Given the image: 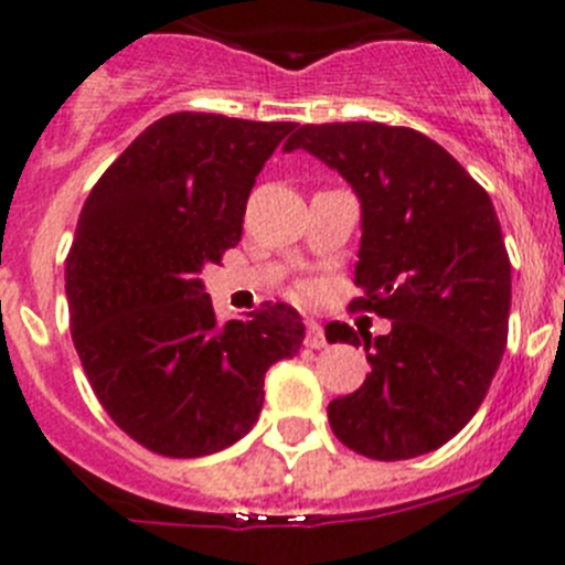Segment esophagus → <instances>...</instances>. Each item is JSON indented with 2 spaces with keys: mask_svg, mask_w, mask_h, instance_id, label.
<instances>
[{
  "mask_svg": "<svg viewBox=\"0 0 565 565\" xmlns=\"http://www.w3.org/2000/svg\"><path fill=\"white\" fill-rule=\"evenodd\" d=\"M305 344H308L310 350H322V347H328V339H324L322 324L308 322V335H305Z\"/></svg>",
  "mask_w": 565,
  "mask_h": 565,
  "instance_id": "obj_1",
  "label": "esophagus"
}]
</instances>
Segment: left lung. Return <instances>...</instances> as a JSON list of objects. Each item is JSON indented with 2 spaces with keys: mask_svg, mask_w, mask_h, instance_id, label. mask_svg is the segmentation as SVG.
Here are the masks:
<instances>
[{
  "mask_svg": "<svg viewBox=\"0 0 565 565\" xmlns=\"http://www.w3.org/2000/svg\"><path fill=\"white\" fill-rule=\"evenodd\" d=\"M308 151L361 201L355 310L392 319L364 344L372 372L328 406L335 437L381 462L437 451L482 406L507 347L510 257L493 201L443 145L384 122L302 126L282 151ZM361 332V330H359Z\"/></svg>",
  "mask_w": 565,
  "mask_h": 565,
  "instance_id": "left-lung-1",
  "label": "left lung"
}]
</instances>
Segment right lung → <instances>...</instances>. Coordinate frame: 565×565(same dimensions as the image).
<instances>
[{
	"label": "right lung",
	"instance_id": "obj_1",
	"mask_svg": "<svg viewBox=\"0 0 565 565\" xmlns=\"http://www.w3.org/2000/svg\"><path fill=\"white\" fill-rule=\"evenodd\" d=\"M297 122L168 114L100 175L66 257L72 341L117 426L173 459L252 431L263 377L299 353L286 302L221 324L201 271L243 232L257 173Z\"/></svg>",
	"mask_w": 565,
	"mask_h": 565
}]
</instances>
